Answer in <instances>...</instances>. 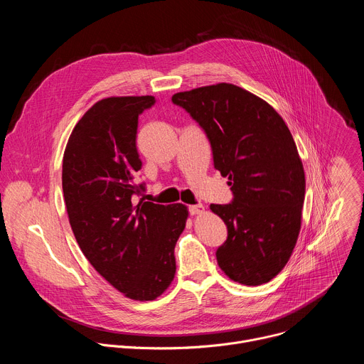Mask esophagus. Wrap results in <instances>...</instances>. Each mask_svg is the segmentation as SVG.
I'll return each instance as SVG.
<instances>
[{"instance_id":"34e87169","label":"esophagus","mask_w":364,"mask_h":364,"mask_svg":"<svg viewBox=\"0 0 364 364\" xmlns=\"http://www.w3.org/2000/svg\"><path fill=\"white\" fill-rule=\"evenodd\" d=\"M188 212H190V215H200L204 212V207L201 204H194V205L188 207Z\"/></svg>"}]
</instances>
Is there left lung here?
I'll use <instances>...</instances> for the list:
<instances>
[{"label":"left lung","instance_id":"8db88e82","mask_svg":"<svg viewBox=\"0 0 364 364\" xmlns=\"http://www.w3.org/2000/svg\"><path fill=\"white\" fill-rule=\"evenodd\" d=\"M171 100L200 125L215 168L229 177L232 201L210 204L228 226L216 250L220 269L243 285L269 282L294 250L305 196L287 124L269 103L230 83L180 92Z\"/></svg>","mask_w":364,"mask_h":364}]
</instances>
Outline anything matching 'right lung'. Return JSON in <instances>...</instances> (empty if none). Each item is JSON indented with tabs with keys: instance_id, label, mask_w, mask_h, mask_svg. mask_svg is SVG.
Segmentation results:
<instances>
[{
	"instance_id": "right-lung-1",
	"label": "right lung",
	"mask_w": 364,
	"mask_h": 364,
	"mask_svg": "<svg viewBox=\"0 0 364 364\" xmlns=\"http://www.w3.org/2000/svg\"><path fill=\"white\" fill-rule=\"evenodd\" d=\"M154 96L107 97L76 124L65 149L62 186L69 222L90 265L125 296L151 301L176 274L174 247L187 207L135 203L145 183L136 149L138 117Z\"/></svg>"
}]
</instances>
